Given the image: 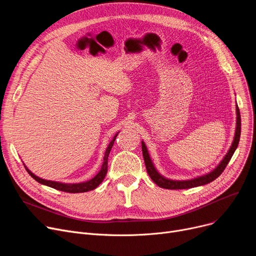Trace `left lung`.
Returning a JSON list of instances; mask_svg holds the SVG:
<instances>
[{
	"label": "left lung",
	"instance_id": "8db88e82",
	"mask_svg": "<svg viewBox=\"0 0 256 256\" xmlns=\"http://www.w3.org/2000/svg\"><path fill=\"white\" fill-rule=\"evenodd\" d=\"M240 114L238 106L236 104V135H234V142L230 146V150H228V152L226 154V156L221 160V163L217 166L216 169H214L212 172L206 174V176H199V178H193V180H168V178H164L163 176H160V174L156 171V169L154 168V166L152 162V158L150 156L148 150H147L144 142H142V154H143L144 163H145V166H146L147 173H148V176L156 182V184H158L160 188H164V189H168V190L190 189V188H195V186L210 184V182H212V180H214L217 178H219L221 176V173L224 171L227 164L230 163V160L232 154H234L236 147H238V141H240Z\"/></svg>",
	"mask_w": 256,
	"mask_h": 256
}]
</instances>
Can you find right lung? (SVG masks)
Returning a JSON list of instances; mask_svg holds the SVG:
<instances>
[{
	"mask_svg": "<svg viewBox=\"0 0 256 256\" xmlns=\"http://www.w3.org/2000/svg\"><path fill=\"white\" fill-rule=\"evenodd\" d=\"M117 135H118V134H116V135L113 138V140L110 142V144L108 145V147H106V152H104V162H102V168H100V172L92 180H90L88 182H80V184H62V182H57L46 180L44 178H40L36 176L35 174H33L28 168L24 166L26 170L28 171V173L30 174V176L36 182H38L39 184H46L48 186L54 188V189L62 191V192H67V193H84V192L92 191V190H94V189H96V188H98L100 184V182L104 180V178L106 176V171H108V156H109V154L111 152V148H112V146L114 144V141H115Z\"/></svg>",
	"mask_w": 256,
	"mask_h": 256,
	"instance_id": "add662e5",
	"label": "right lung"
}]
</instances>
